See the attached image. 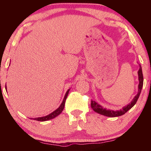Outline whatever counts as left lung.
<instances>
[{"label": "left lung", "instance_id": "obj_1", "mask_svg": "<svg viewBox=\"0 0 151 151\" xmlns=\"http://www.w3.org/2000/svg\"><path fill=\"white\" fill-rule=\"evenodd\" d=\"M138 79H139V85H138V93L136 96L134 97L133 100L131 101V103H129V104L127 106H124L122 109H120L119 111H113V110H109V109H106L101 106V105L98 104L96 102H95L93 100H91V106L95 112L99 113V114L103 115L104 116L107 117H118L121 116L127 112L128 111L130 110L134 105L136 104L137 101L139 98V95L141 93V91L143 86V82H144V78H143V73H142V70L141 66H139V71H138Z\"/></svg>", "mask_w": 151, "mask_h": 151}]
</instances>
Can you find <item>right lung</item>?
I'll return each instance as SVG.
<instances>
[{
  "label": "right lung",
  "instance_id": "obj_1",
  "mask_svg": "<svg viewBox=\"0 0 151 151\" xmlns=\"http://www.w3.org/2000/svg\"><path fill=\"white\" fill-rule=\"evenodd\" d=\"M5 88H6V89H7L6 86H5ZM69 90L70 89H69L67 92H66V94H65V98H64V99H63V102H62V104H60V106L58 108L56 109V110L54 111H53V112H52L51 113H50V114H49L48 115H47V116L40 117H36V118H33V119H34V120L44 122V121H47V120H49V119H51L54 118V117H57L58 115L60 114V113H62V111H63L64 107H65V101H66V100H67V98L68 94H69Z\"/></svg>",
  "mask_w": 151,
  "mask_h": 151
}]
</instances>
